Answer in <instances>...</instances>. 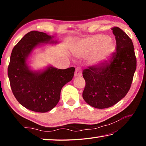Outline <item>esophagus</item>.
I'll return each mask as SVG.
<instances>
[{
  "mask_svg": "<svg viewBox=\"0 0 146 146\" xmlns=\"http://www.w3.org/2000/svg\"><path fill=\"white\" fill-rule=\"evenodd\" d=\"M82 75V71L80 68H76L75 72V76H80Z\"/></svg>",
  "mask_w": 146,
  "mask_h": 146,
  "instance_id": "34e87169",
  "label": "esophagus"
}]
</instances>
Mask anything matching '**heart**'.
Instances as JSON below:
<instances>
[{"label":"heart","instance_id":"1","mask_svg":"<svg viewBox=\"0 0 146 146\" xmlns=\"http://www.w3.org/2000/svg\"><path fill=\"white\" fill-rule=\"evenodd\" d=\"M110 41V38L108 36H94L78 42L75 46L74 50L78 55H88L95 53L98 48L102 46L98 52L96 60H105L115 50L114 45Z\"/></svg>","mask_w":146,"mask_h":146}]
</instances>
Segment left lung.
Returning <instances> with one entry per match:
<instances>
[{"label": "left lung", "instance_id": "left-lung-1", "mask_svg": "<svg viewBox=\"0 0 146 146\" xmlns=\"http://www.w3.org/2000/svg\"><path fill=\"white\" fill-rule=\"evenodd\" d=\"M111 30L115 36V52L108 60L89 66L82 72L86 81L82 97L98 109L111 107L126 95L137 68L131 39L118 27Z\"/></svg>", "mask_w": 146, "mask_h": 146}]
</instances>
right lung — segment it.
Segmentation results:
<instances>
[{
    "label": "right lung",
    "mask_w": 146,
    "mask_h": 146,
    "mask_svg": "<svg viewBox=\"0 0 146 146\" xmlns=\"http://www.w3.org/2000/svg\"><path fill=\"white\" fill-rule=\"evenodd\" d=\"M43 32L31 31L21 39L12 50L8 68L10 86L15 97L24 107L33 111L46 113L57 104L63 86L74 76L71 67L58 70L50 66L43 72L29 70L26 61L31 51L42 43H53Z\"/></svg>",
    "instance_id": "add662e5"
}]
</instances>
